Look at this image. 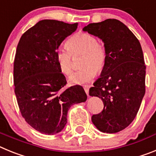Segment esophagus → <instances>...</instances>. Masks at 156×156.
Masks as SVG:
<instances>
[{
	"mask_svg": "<svg viewBox=\"0 0 156 156\" xmlns=\"http://www.w3.org/2000/svg\"><path fill=\"white\" fill-rule=\"evenodd\" d=\"M84 90H85V92H86V94H87V96L88 95H89V87L88 86H84Z\"/></svg>",
	"mask_w": 156,
	"mask_h": 156,
	"instance_id": "1",
	"label": "esophagus"
}]
</instances>
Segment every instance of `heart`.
<instances>
[{"mask_svg":"<svg viewBox=\"0 0 156 156\" xmlns=\"http://www.w3.org/2000/svg\"><path fill=\"white\" fill-rule=\"evenodd\" d=\"M68 48H59L56 51V59L59 69L64 75L73 73V65L72 54L84 52L83 69L69 77V81L76 85H83L94 80L97 71L101 72L105 66L107 54L104 44L97 41L96 37L87 33H79L72 37L67 42Z\"/></svg>","mask_w":156,"mask_h":156,"instance_id":"heart-1","label":"heart"}]
</instances>
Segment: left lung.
Returning a JSON list of instances; mask_svg holds the SVG:
<instances>
[{
    "instance_id": "left-lung-1",
    "label": "left lung",
    "mask_w": 156,
    "mask_h": 156,
    "mask_svg": "<svg viewBox=\"0 0 156 156\" xmlns=\"http://www.w3.org/2000/svg\"><path fill=\"white\" fill-rule=\"evenodd\" d=\"M83 31L101 40L107 54L101 76L89 90L90 96L100 98L104 104L101 112L92 115V122L103 133H117L134 119L145 94L146 66L141 46L117 19L90 23Z\"/></svg>"
}]
</instances>
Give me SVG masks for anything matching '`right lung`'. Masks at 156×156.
Segmentation results:
<instances>
[{"mask_svg":"<svg viewBox=\"0 0 156 156\" xmlns=\"http://www.w3.org/2000/svg\"><path fill=\"white\" fill-rule=\"evenodd\" d=\"M77 23L44 19L25 32L14 61L15 94L22 115L41 133L61 132L73 105L86 101L79 85L65 90V76L56 59L63 41L76 30Z\"/></svg>","mask_w":156,"mask_h":156,"instance_id":"add662e5","label":"right lung"}]
</instances>
